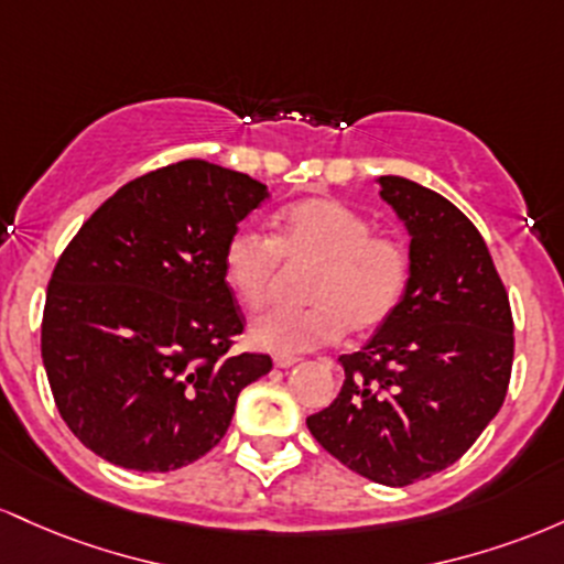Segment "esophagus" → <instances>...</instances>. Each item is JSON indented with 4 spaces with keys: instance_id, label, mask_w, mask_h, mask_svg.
Listing matches in <instances>:
<instances>
[{
    "instance_id": "obj_1",
    "label": "esophagus",
    "mask_w": 564,
    "mask_h": 564,
    "mask_svg": "<svg viewBox=\"0 0 564 564\" xmlns=\"http://www.w3.org/2000/svg\"><path fill=\"white\" fill-rule=\"evenodd\" d=\"M295 362H299V357H282V354L280 357H274V365L280 367V370H288V367H293Z\"/></svg>"
}]
</instances>
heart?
Returning a JSON list of instances; mask_svg holds the SVG:
<instances>
[{
    "label": "heart",
    "mask_w": 564,
    "mask_h": 564,
    "mask_svg": "<svg viewBox=\"0 0 564 564\" xmlns=\"http://www.w3.org/2000/svg\"><path fill=\"white\" fill-rule=\"evenodd\" d=\"M282 261L312 269L303 280L308 306H271L252 319L258 349L295 357L335 344L346 330L365 335L394 316L408 293L410 256L397 239L338 199H303L284 207L274 237L237 229L224 245V280L248 306L263 303Z\"/></svg>",
    "instance_id": "b5f03b06"
}]
</instances>
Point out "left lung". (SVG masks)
Masks as SVG:
<instances>
[{"label": "left lung", "instance_id": "8db88e82", "mask_svg": "<svg viewBox=\"0 0 564 564\" xmlns=\"http://www.w3.org/2000/svg\"><path fill=\"white\" fill-rule=\"evenodd\" d=\"M378 186L410 237L408 293L362 349L338 359L340 394L306 426L351 471L404 487L455 464L496 419L514 322L482 234L453 202L400 175Z\"/></svg>", "mask_w": 564, "mask_h": 564}]
</instances>
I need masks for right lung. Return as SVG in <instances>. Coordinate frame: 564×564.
Segmentation results:
<instances>
[{"label":"right lung","mask_w":564,"mask_h":564,"mask_svg":"<svg viewBox=\"0 0 564 564\" xmlns=\"http://www.w3.org/2000/svg\"><path fill=\"white\" fill-rule=\"evenodd\" d=\"M269 188L202 160L119 188L63 250L47 288L42 362L61 419L95 455L173 471L210 453L269 354L245 330L224 245Z\"/></svg>","instance_id":"right-lung-1"}]
</instances>
